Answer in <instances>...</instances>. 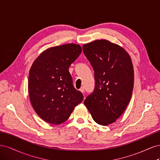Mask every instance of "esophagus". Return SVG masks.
I'll return each instance as SVG.
<instances>
[{"mask_svg": "<svg viewBox=\"0 0 160 160\" xmlns=\"http://www.w3.org/2000/svg\"><path fill=\"white\" fill-rule=\"evenodd\" d=\"M79 91L81 92L82 93H83L84 92H85V89H84V88H81V89H79Z\"/></svg>", "mask_w": 160, "mask_h": 160, "instance_id": "1", "label": "esophagus"}]
</instances>
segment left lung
<instances>
[{"mask_svg": "<svg viewBox=\"0 0 160 160\" xmlns=\"http://www.w3.org/2000/svg\"><path fill=\"white\" fill-rule=\"evenodd\" d=\"M95 71L93 93L84 101L92 118L101 125L116 122L132 98L134 72L132 59L122 47L105 39L83 45Z\"/></svg>", "mask_w": 160, "mask_h": 160, "instance_id": "1", "label": "left lung"}]
</instances>
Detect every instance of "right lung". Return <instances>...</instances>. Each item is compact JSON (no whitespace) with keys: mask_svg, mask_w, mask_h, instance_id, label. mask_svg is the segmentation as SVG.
<instances>
[{"mask_svg":"<svg viewBox=\"0 0 160 160\" xmlns=\"http://www.w3.org/2000/svg\"><path fill=\"white\" fill-rule=\"evenodd\" d=\"M81 51L75 43L52 47L33 62L28 75L29 98L36 113L47 123H64L83 99L72 85L68 69Z\"/></svg>","mask_w":160,"mask_h":160,"instance_id":"add662e5","label":"right lung"}]
</instances>
